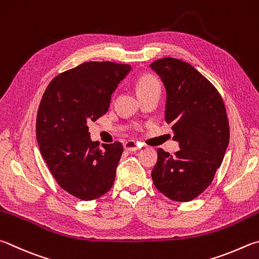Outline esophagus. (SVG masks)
Wrapping results in <instances>:
<instances>
[{
  "mask_svg": "<svg viewBox=\"0 0 259 259\" xmlns=\"http://www.w3.org/2000/svg\"><path fill=\"white\" fill-rule=\"evenodd\" d=\"M123 147L125 150H129V152H135V150H137L138 147V144L135 143L134 140H128V142H125L123 144Z\"/></svg>",
  "mask_w": 259,
  "mask_h": 259,
  "instance_id": "34e87169",
  "label": "esophagus"
}]
</instances>
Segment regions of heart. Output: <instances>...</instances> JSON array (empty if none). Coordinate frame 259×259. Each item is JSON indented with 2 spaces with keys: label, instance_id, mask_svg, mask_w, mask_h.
Wrapping results in <instances>:
<instances>
[{
  "label": "heart",
  "instance_id": "b5f03b06",
  "mask_svg": "<svg viewBox=\"0 0 259 259\" xmlns=\"http://www.w3.org/2000/svg\"><path fill=\"white\" fill-rule=\"evenodd\" d=\"M149 91H158V84L152 77H143L139 79L137 83V92L138 94L146 93Z\"/></svg>",
  "mask_w": 259,
  "mask_h": 259
}]
</instances>
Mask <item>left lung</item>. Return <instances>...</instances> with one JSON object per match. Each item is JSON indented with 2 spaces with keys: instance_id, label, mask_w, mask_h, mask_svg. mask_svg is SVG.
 Instances as JSON below:
<instances>
[{
  "instance_id": "8db88e82",
  "label": "left lung",
  "mask_w": 259,
  "mask_h": 259,
  "mask_svg": "<svg viewBox=\"0 0 259 259\" xmlns=\"http://www.w3.org/2000/svg\"><path fill=\"white\" fill-rule=\"evenodd\" d=\"M150 68L165 87V121L180 147L175 155L157 149L153 182L171 200L190 201L213 181L228 148L224 103L213 84L189 63L164 58Z\"/></svg>"
}]
</instances>
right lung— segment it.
Masks as SVG:
<instances>
[{
	"label": "right lung",
	"mask_w": 259,
	"mask_h": 259,
	"mask_svg": "<svg viewBox=\"0 0 259 259\" xmlns=\"http://www.w3.org/2000/svg\"><path fill=\"white\" fill-rule=\"evenodd\" d=\"M129 64L84 62L59 74L41 98L36 138L44 161L59 186L82 200L106 194L114 183L123 147L92 142L88 123L109 110L112 94Z\"/></svg>",
	"instance_id": "obj_1"
}]
</instances>
